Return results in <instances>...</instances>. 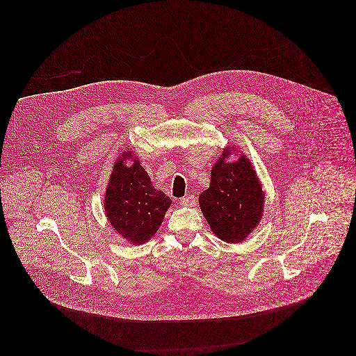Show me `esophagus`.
<instances>
[{
    "label": "esophagus",
    "mask_w": 356,
    "mask_h": 356,
    "mask_svg": "<svg viewBox=\"0 0 356 356\" xmlns=\"http://www.w3.org/2000/svg\"><path fill=\"white\" fill-rule=\"evenodd\" d=\"M196 203V197L195 196H186V197H182L179 200V204L184 205V207H188V205H193Z\"/></svg>",
    "instance_id": "esophagus-1"
}]
</instances>
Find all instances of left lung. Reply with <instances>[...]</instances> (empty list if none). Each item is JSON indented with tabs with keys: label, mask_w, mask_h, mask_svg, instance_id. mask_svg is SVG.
I'll return each mask as SVG.
<instances>
[{
	"label": "left lung",
	"mask_w": 356,
	"mask_h": 356,
	"mask_svg": "<svg viewBox=\"0 0 356 356\" xmlns=\"http://www.w3.org/2000/svg\"><path fill=\"white\" fill-rule=\"evenodd\" d=\"M219 159L211 184L199 197L211 230L226 243H241L259 223L264 193L251 161L241 156L233 163Z\"/></svg>",
	"instance_id": "1"
}]
</instances>
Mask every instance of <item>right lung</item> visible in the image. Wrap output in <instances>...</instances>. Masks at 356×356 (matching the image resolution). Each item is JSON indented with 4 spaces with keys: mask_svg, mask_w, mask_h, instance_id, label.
Listing matches in <instances>:
<instances>
[{
    "mask_svg": "<svg viewBox=\"0 0 356 356\" xmlns=\"http://www.w3.org/2000/svg\"><path fill=\"white\" fill-rule=\"evenodd\" d=\"M124 157L133 159L131 151L123 153L113 165L104 208L112 227L127 241L140 245L159 230L171 200L153 188L137 159L127 167L123 164Z\"/></svg>",
    "mask_w": 356,
    "mask_h": 356,
    "instance_id": "right-lung-1",
    "label": "right lung"
}]
</instances>
